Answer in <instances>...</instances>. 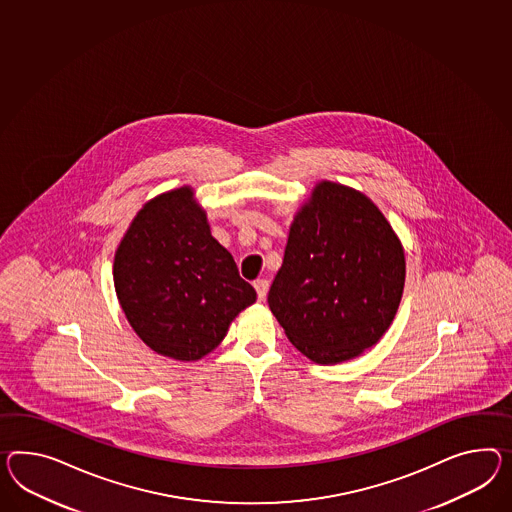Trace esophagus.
Here are the masks:
<instances>
[{
	"instance_id": "34e87169",
	"label": "esophagus",
	"mask_w": 512,
	"mask_h": 512,
	"mask_svg": "<svg viewBox=\"0 0 512 512\" xmlns=\"http://www.w3.org/2000/svg\"><path fill=\"white\" fill-rule=\"evenodd\" d=\"M254 288H256V293H258V299L263 301L265 295H267V291H269V282H267L265 278H260V280L254 282Z\"/></svg>"
}]
</instances>
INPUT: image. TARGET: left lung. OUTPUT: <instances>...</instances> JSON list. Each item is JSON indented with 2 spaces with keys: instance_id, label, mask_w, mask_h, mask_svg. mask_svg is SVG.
Listing matches in <instances>:
<instances>
[{
  "instance_id": "obj_1",
  "label": "left lung",
  "mask_w": 512,
  "mask_h": 512,
  "mask_svg": "<svg viewBox=\"0 0 512 512\" xmlns=\"http://www.w3.org/2000/svg\"><path fill=\"white\" fill-rule=\"evenodd\" d=\"M405 267L399 237L366 195L319 182L291 223L267 302L304 356L340 364L392 325Z\"/></svg>"
}]
</instances>
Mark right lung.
I'll return each mask as SVG.
<instances>
[{
	"label": "right lung",
	"mask_w": 512,
	"mask_h": 512,
	"mask_svg": "<svg viewBox=\"0 0 512 512\" xmlns=\"http://www.w3.org/2000/svg\"><path fill=\"white\" fill-rule=\"evenodd\" d=\"M113 280L137 336L180 362L211 353L239 312L256 301L232 254L211 236L189 185L139 210L115 252Z\"/></svg>",
	"instance_id": "right-lung-1"
}]
</instances>
